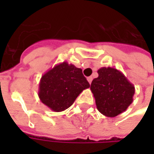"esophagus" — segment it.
I'll list each match as a JSON object with an SVG mask.
<instances>
[{"instance_id": "obj_1", "label": "esophagus", "mask_w": 154, "mask_h": 154, "mask_svg": "<svg viewBox=\"0 0 154 154\" xmlns=\"http://www.w3.org/2000/svg\"><path fill=\"white\" fill-rule=\"evenodd\" d=\"M87 81H88V82L91 84V82H92V77H87Z\"/></svg>"}]
</instances>
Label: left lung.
<instances>
[{"label": "left lung", "mask_w": 154, "mask_h": 154, "mask_svg": "<svg viewBox=\"0 0 154 154\" xmlns=\"http://www.w3.org/2000/svg\"><path fill=\"white\" fill-rule=\"evenodd\" d=\"M97 72L99 76L91 85L97 110L105 116L116 117L133 102L134 86L116 68L104 67Z\"/></svg>", "instance_id": "obj_1"}]
</instances>
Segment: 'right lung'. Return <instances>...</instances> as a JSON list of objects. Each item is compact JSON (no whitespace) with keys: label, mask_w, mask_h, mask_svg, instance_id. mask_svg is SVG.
Segmentation results:
<instances>
[{"label":"right lung","mask_w":154,"mask_h":154,"mask_svg":"<svg viewBox=\"0 0 154 154\" xmlns=\"http://www.w3.org/2000/svg\"><path fill=\"white\" fill-rule=\"evenodd\" d=\"M90 84L81 68L63 62L42 76L38 85V97L46 106L55 112L70 107L79 94Z\"/></svg>","instance_id":"obj_1"}]
</instances>
